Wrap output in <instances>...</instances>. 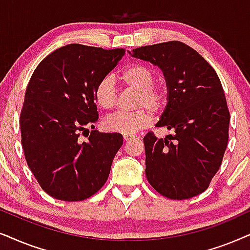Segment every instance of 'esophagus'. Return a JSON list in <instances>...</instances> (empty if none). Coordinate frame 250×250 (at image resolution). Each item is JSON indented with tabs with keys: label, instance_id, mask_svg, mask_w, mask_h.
I'll use <instances>...</instances> for the list:
<instances>
[{
	"label": "esophagus",
	"instance_id": "obj_1",
	"mask_svg": "<svg viewBox=\"0 0 250 250\" xmlns=\"http://www.w3.org/2000/svg\"><path fill=\"white\" fill-rule=\"evenodd\" d=\"M123 138H125V142H129V141H131V139L136 138V136H134V135H125V136H123Z\"/></svg>",
	"mask_w": 250,
	"mask_h": 250
}]
</instances>
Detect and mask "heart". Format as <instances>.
I'll use <instances>...</instances> for the list:
<instances>
[{"label": "heart", "mask_w": 250, "mask_h": 250, "mask_svg": "<svg viewBox=\"0 0 250 250\" xmlns=\"http://www.w3.org/2000/svg\"><path fill=\"white\" fill-rule=\"evenodd\" d=\"M119 82L125 88L136 91L134 113H115L103 121V125L109 132L121 135H134L142 129L148 127L152 122L153 113H160L168 102L167 89L161 84H155V73L151 67L143 64L127 66L118 75ZM116 89L114 81L106 76L95 86L94 98L99 107L109 111L116 102Z\"/></svg>", "instance_id": "1"}]
</instances>
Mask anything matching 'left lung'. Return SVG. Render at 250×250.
<instances>
[{
	"mask_svg": "<svg viewBox=\"0 0 250 250\" xmlns=\"http://www.w3.org/2000/svg\"><path fill=\"white\" fill-rule=\"evenodd\" d=\"M132 57L164 72L168 103L156 127L174 134L144 137L146 177L160 194L184 200L208 188L229 141V113L222 83L201 55L179 41L134 49Z\"/></svg>",
	"mask_w": 250,
	"mask_h": 250,
	"instance_id": "left-lung-1",
	"label": "left lung"
}]
</instances>
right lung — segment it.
<instances>
[{"label":"right lung","instance_id":"right-lung-1","mask_svg":"<svg viewBox=\"0 0 250 250\" xmlns=\"http://www.w3.org/2000/svg\"><path fill=\"white\" fill-rule=\"evenodd\" d=\"M123 49L62 46L33 73L21 113L27 165L44 192L62 201L90 198L107 181L121 134L92 130L98 120L94 90L118 65Z\"/></svg>","mask_w":250,"mask_h":250}]
</instances>
